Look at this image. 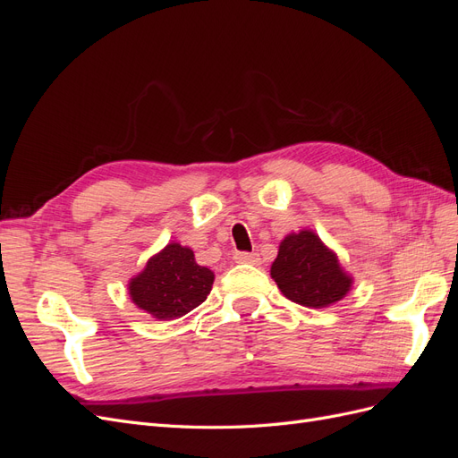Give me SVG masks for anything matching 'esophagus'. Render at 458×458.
<instances>
[{
    "instance_id": "34e87169",
    "label": "esophagus",
    "mask_w": 458,
    "mask_h": 458,
    "mask_svg": "<svg viewBox=\"0 0 458 458\" xmlns=\"http://www.w3.org/2000/svg\"><path fill=\"white\" fill-rule=\"evenodd\" d=\"M234 259H237L239 263H252V266H258L259 263V256L250 254V252H237L234 254Z\"/></svg>"
}]
</instances>
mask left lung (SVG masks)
I'll list each match as a JSON object with an SVG mask.
<instances>
[{"instance_id":"left-lung-1","label":"left lung","mask_w":458,"mask_h":458,"mask_svg":"<svg viewBox=\"0 0 458 458\" xmlns=\"http://www.w3.org/2000/svg\"><path fill=\"white\" fill-rule=\"evenodd\" d=\"M271 276L283 296L311 310L335 306L353 286V276L342 267L336 252L311 229L290 233L281 241Z\"/></svg>"}]
</instances>
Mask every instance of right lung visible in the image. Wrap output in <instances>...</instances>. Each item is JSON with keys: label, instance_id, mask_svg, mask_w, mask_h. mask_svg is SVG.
I'll return each instance as SVG.
<instances>
[{"label": "right lung", "instance_id": "add662e5", "mask_svg": "<svg viewBox=\"0 0 458 458\" xmlns=\"http://www.w3.org/2000/svg\"><path fill=\"white\" fill-rule=\"evenodd\" d=\"M216 275L202 267L189 246L168 242L133 275L128 293L137 308L158 321L187 315L210 294Z\"/></svg>", "mask_w": 458, "mask_h": 458}]
</instances>
